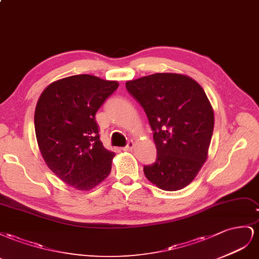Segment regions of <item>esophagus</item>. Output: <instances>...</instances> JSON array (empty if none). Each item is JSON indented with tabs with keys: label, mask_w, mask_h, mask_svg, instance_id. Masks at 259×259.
<instances>
[{
	"label": "esophagus",
	"mask_w": 259,
	"mask_h": 259,
	"mask_svg": "<svg viewBox=\"0 0 259 259\" xmlns=\"http://www.w3.org/2000/svg\"><path fill=\"white\" fill-rule=\"evenodd\" d=\"M134 146H135L134 141H128V142H127V145L122 147V150H123V151H131L132 149H134Z\"/></svg>",
	"instance_id": "1"
}]
</instances>
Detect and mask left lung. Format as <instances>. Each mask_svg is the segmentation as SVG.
<instances>
[{
    "instance_id": "left-lung-1",
    "label": "left lung",
    "mask_w": 259,
    "mask_h": 259,
    "mask_svg": "<svg viewBox=\"0 0 259 259\" xmlns=\"http://www.w3.org/2000/svg\"><path fill=\"white\" fill-rule=\"evenodd\" d=\"M153 130L157 157L146 178L165 191L187 187L207 158L213 112L203 88L179 73H154L127 81Z\"/></svg>"
}]
</instances>
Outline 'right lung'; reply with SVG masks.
<instances>
[{
	"mask_svg": "<svg viewBox=\"0 0 259 259\" xmlns=\"http://www.w3.org/2000/svg\"><path fill=\"white\" fill-rule=\"evenodd\" d=\"M91 75L61 79L43 91L34 112L36 141L48 167L78 190H91L110 174L115 153L101 142L95 114L118 88Z\"/></svg>",
	"mask_w": 259,
	"mask_h": 259,
	"instance_id": "obj_1",
	"label": "right lung"
}]
</instances>
